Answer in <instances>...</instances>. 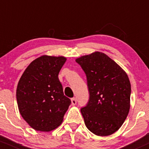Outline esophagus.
Masks as SVG:
<instances>
[{"label": "esophagus", "instance_id": "1", "mask_svg": "<svg viewBox=\"0 0 149 149\" xmlns=\"http://www.w3.org/2000/svg\"><path fill=\"white\" fill-rule=\"evenodd\" d=\"M76 102H77V101H76V98H71V104L73 105V106H75V105L76 104Z\"/></svg>", "mask_w": 149, "mask_h": 149}]
</instances>
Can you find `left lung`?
<instances>
[{
	"instance_id": "obj_1",
	"label": "left lung",
	"mask_w": 149,
	"mask_h": 149,
	"mask_svg": "<svg viewBox=\"0 0 149 149\" xmlns=\"http://www.w3.org/2000/svg\"><path fill=\"white\" fill-rule=\"evenodd\" d=\"M76 61L87 78L89 101L81 109L88 129L98 136L118 131L130 109L131 84L128 75L106 54L95 51Z\"/></svg>"
}]
</instances>
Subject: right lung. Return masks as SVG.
Instances as JSON below:
<instances>
[{
    "instance_id": "1",
    "label": "right lung",
    "mask_w": 149,
    "mask_h": 149,
    "mask_svg": "<svg viewBox=\"0 0 149 149\" xmlns=\"http://www.w3.org/2000/svg\"><path fill=\"white\" fill-rule=\"evenodd\" d=\"M65 61L64 56H40L29 64L18 81V110L36 131L48 132L58 127L71 103L58 79Z\"/></svg>"
}]
</instances>
